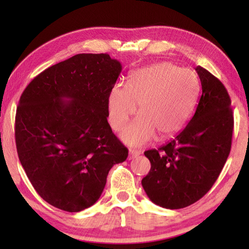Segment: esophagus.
Here are the masks:
<instances>
[{
    "instance_id": "1",
    "label": "esophagus",
    "mask_w": 249,
    "mask_h": 249,
    "mask_svg": "<svg viewBox=\"0 0 249 249\" xmlns=\"http://www.w3.org/2000/svg\"><path fill=\"white\" fill-rule=\"evenodd\" d=\"M141 154H142L141 151H135V149H130V151H129V159H130V160L136 159V158H138V156Z\"/></svg>"
}]
</instances>
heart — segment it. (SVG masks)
<instances>
[{
    "label": "heart",
    "mask_w": 249,
    "mask_h": 249,
    "mask_svg": "<svg viewBox=\"0 0 249 249\" xmlns=\"http://www.w3.org/2000/svg\"><path fill=\"white\" fill-rule=\"evenodd\" d=\"M198 95V79L192 70L160 62L132 71L127 86L117 84L107 98V120L112 129L125 127L139 105L141 117L121 134L122 142L142 146L181 130L189 120Z\"/></svg>",
    "instance_id": "b5f03b06"
}]
</instances>
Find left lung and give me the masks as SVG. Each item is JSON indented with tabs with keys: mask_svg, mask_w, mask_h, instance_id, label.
<instances>
[{
	"mask_svg": "<svg viewBox=\"0 0 249 249\" xmlns=\"http://www.w3.org/2000/svg\"><path fill=\"white\" fill-rule=\"evenodd\" d=\"M200 96L188 124L159 149L144 154L151 162L142 185L156 205L183 209L202 198L216 181L231 149L233 115L223 84L202 67L195 68Z\"/></svg>",
	"mask_w": 249,
	"mask_h": 249,
	"instance_id": "left-lung-1",
	"label": "left lung"
}]
</instances>
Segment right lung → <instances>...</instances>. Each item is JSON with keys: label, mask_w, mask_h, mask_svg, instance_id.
<instances>
[{"label": "right lung", "mask_w": 249, "mask_h": 249, "mask_svg": "<svg viewBox=\"0 0 249 249\" xmlns=\"http://www.w3.org/2000/svg\"><path fill=\"white\" fill-rule=\"evenodd\" d=\"M122 71L108 54H77L34 78L16 114L17 152L42 198L80 212L100 198L128 149L107 122V98Z\"/></svg>", "instance_id": "add662e5"}]
</instances>
